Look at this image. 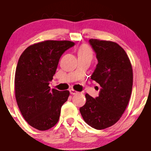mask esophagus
Returning a JSON list of instances; mask_svg holds the SVG:
<instances>
[{
    "instance_id": "esophagus-1",
    "label": "esophagus",
    "mask_w": 151,
    "mask_h": 151,
    "mask_svg": "<svg viewBox=\"0 0 151 151\" xmlns=\"http://www.w3.org/2000/svg\"><path fill=\"white\" fill-rule=\"evenodd\" d=\"M69 92H70V94H77L78 93V91H76L74 90V89H73V88L69 90Z\"/></svg>"
}]
</instances>
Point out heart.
Listing matches in <instances>:
<instances>
[{
  "mask_svg": "<svg viewBox=\"0 0 151 151\" xmlns=\"http://www.w3.org/2000/svg\"><path fill=\"white\" fill-rule=\"evenodd\" d=\"M78 54H91V50L88 45H83L80 47L78 51Z\"/></svg>",
  "mask_w": 151,
  "mask_h": 151,
  "instance_id": "1",
  "label": "heart"
}]
</instances>
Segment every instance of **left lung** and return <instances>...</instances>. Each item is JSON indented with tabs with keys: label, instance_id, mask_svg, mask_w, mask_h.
I'll list each match as a JSON object with an SVG mask.
<instances>
[{
	"label": "left lung",
	"instance_id": "left-lung-1",
	"mask_svg": "<svg viewBox=\"0 0 151 151\" xmlns=\"http://www.w3.org/2000/svg\"><path fill=\"white\" fill-rule=\"evenodd\" d=\"M98 63L92 80L101 87L99 96L85 94L79 111L85 122L95 129H104L119 120L127 107L133 84L130 60L122 47L110 41L89 40Z\"/></svg>",
	"mask_w": 151,
	"mask_h": 151
}]
</instances>
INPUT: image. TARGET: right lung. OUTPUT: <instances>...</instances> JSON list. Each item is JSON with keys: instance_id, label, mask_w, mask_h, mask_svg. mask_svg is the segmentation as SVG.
<instances>
[{"instance_id": "obj_1", "label": "right lung", "mask_w": 151, "mask_h": 151, "mask_svg": "<svg viewBox=\"0 0 151 151\" xmlns=\"http://www.w3.org/2000/svg\"><path fill=\"white\" fill-rule=\"evenodd\" d=\"M74 45L70 41H41L28 47L19 59L15 73L16 100L25 120L38 130L50 129L59 120L69 91L50 89L49 84L62 54Z\"/></svg>"}]
</instances>
